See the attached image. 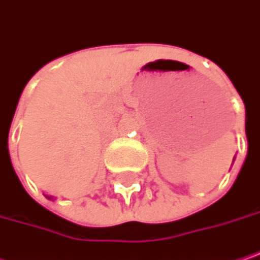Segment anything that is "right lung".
Listing matches in <instances>:
<instances>
[{"instance_id": "obj_1", "label": "right lung", "mask_w": 260, "mask_h": 260, "mask_svg": "<svg viewBox=\"0 0 260 260\" xmlns=\"http://www.w3.org/2000/svg\"><path fill=\"white\" fill-rule=\"evenodd\" d=\"M47 199H53V197H48V196H47Z\"/></svg>"}]
</instances>
